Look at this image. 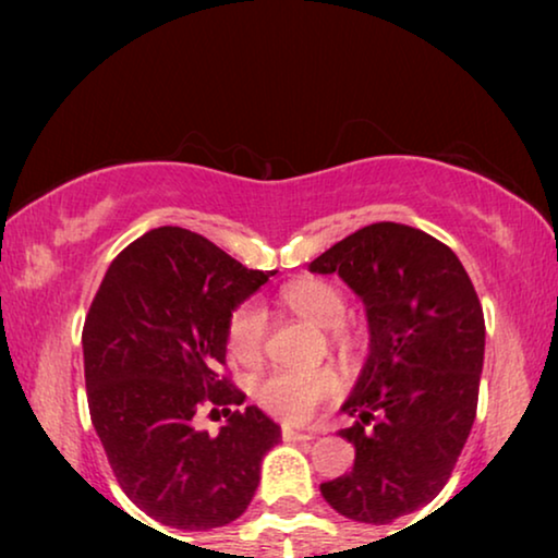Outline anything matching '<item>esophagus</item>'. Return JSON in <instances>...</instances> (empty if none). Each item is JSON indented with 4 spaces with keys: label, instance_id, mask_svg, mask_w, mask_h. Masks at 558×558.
Listing matches in <instances>:
<instances>
[{
    "label": "esophagus",
    "instance_id": "1",
    "mask_svg": "<svg viewBox=\"0 0 558 558\" xmlns=\"http://www.w3.org/2000/svg\"><path fill=\"white\" fill-rule=\"evenodd\" d=\"M281 439H287V441H310V439H315V432H312V429H294V426L284 424V426H281Z\"/></svg>",
    "mask_w": 558,
    "mask_h": 558
}]
</instances>
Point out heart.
Listing matches in <instances>:
<instances>
[{
	"label": "heart",
	"mask_w": 558,
	"mask_h": 558,
	"mask_svg": "<svg viewBox=\"0 0 558 558\" xmlns=\"http://www.w3.org/2000/svg\"><path fill=\"white\" fill-rule=\"evenodd\" d=\"M281 304L296 317L319 330H332L338 340H345L342 317L348 302L338 284L327 279H300L281 289ZM266 315L256 300L241 302L233 307L226 323V348L233 361L256 363L264 355ZM340 388V378L332 368H279L258 378L254 399L258 407L279 418L302 422L319 409V403L332 399Z\"/></svg>",
	"instance_id": "1"
}]
</instances>
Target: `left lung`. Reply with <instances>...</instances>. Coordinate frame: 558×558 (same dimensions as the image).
<instances>
[{
  "mask_svg": "<svg viewBox=\"0 0 558 558\" xmlns=\"http://www.w3.org/2000/svg\"><path fill=\"white\" fill-rule=\"evenodd\" d=\"M338 274L365 302L371 355L345 401L355 422L348 475L319 485L340 515L391 523L447 485L477 414L485 317L477 292L434 235L403 223H371L310 264Z\"/></svg>",
  "mask_w": 558,
  "mask_h": 558,
  "instance_id": "8db88e82",
  "label": "left lung"
}]
</instances>
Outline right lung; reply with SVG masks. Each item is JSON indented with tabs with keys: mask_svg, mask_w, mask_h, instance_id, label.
I'll list each match as a JSON object with an SVG mask.
<instances>
[{
	"mask_svg": "<svg viewBox=\"0 0 558 558\" xmlns=\"http://www.w3.org/2000/svg\"><path fill=\"white\" fill-rule=\"evenodd\" d=\"M274 271H254L203 235L162 226L113 258L83 325L90 422L136 508L182 531L248 508L262 457L281 439L226 368V323ZM201 408L223 413L216 438Z\"/></svg>",
	"mask_w": 558,
	"mask_h": 558,
	"instance_id": "right-lung-1",
	"label": "right lung"
}]
</instances>
